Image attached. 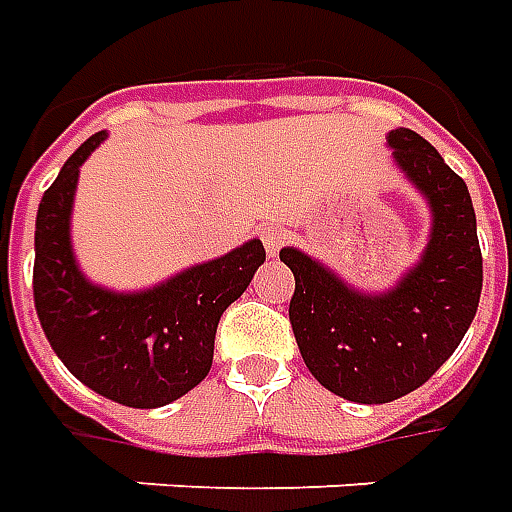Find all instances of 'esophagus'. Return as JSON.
<instances>
[{"mask_svg":"<svg viewBox=\"0 0 512 512\" xmlns=\"http://www.w3.org/2000/svg\"><path fill=\"white\" fill-rule=\"evenodd\" d=\"M260 241H263V246H266V252L274 257L280 249H283L285 227H280V224H266L263 232H260Z\"/></svg>","mask_w":512,"mask_h":512,"instance_id":"esophagus-1","label":"esophagus"}]
</instances>
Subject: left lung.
I'll use <instances>...</instances> for the list:
<instances>
[{"mask_svg": "<svg viewBox=\"0 0 512 512\" xmlns=\"http://www.w3.org/2000/svg\"><path fill=\"white\" fill-rule=\"evenodd\" d=\"M392 156L431 207L429 246L387 294H361L300 249L288 319L302 361L333 395L389 403L423 387L460 347L482 294V252L471 193L412 128L389 131Z\"/></svg>", "mask_w": 512, "mask_h": 512, "instance_id": "1", "label": "left lung"}]
</instances>
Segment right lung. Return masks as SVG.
<instances>
[{
    "mask_svg": "<svg viewBox=\"0 0 512 512\" xmlns=\"http://www.w3.org/2000/svg\"><path fill=\"white\" fill-rule=\"evenodd\" d=\"M103 139L106 131L86 139L38 204L33 300L47 342L78 381L114 403L156 409L207 378L221 314L252 283L266 249L243 243L137 294L89 283L72 255L69 215L81 165Z\"/></svg>",
    "mask_w": 512,
    "mask_h": 512,
    "instance_id": "1",
    "label": "right lung"
}]
</instances>
